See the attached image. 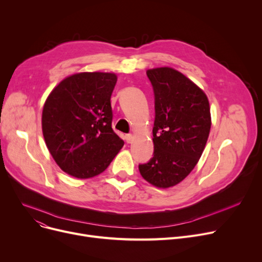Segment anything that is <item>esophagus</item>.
Instances as JSON below:
<instances>
[{"label": "esophagus", "mask_w": 262, "mask_h": 262, "mask_svg": "<svg viewBox=\"0 0 262 262\" xmlns=\"http://www.w3.org/2000/svg\"><path fill=\"white\" fill-rule=\"evenodd\" d=\"M133 140H134V136L133 135H126L125 136V141L127 142V143H132L133 142Z\"/></svg>", "instance_id": "obj_1"}]
</instances>
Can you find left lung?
I'll list each match as a JSON object with an SVG mask.
<instances>
[{"label":"left lung","mask_w":262,"mask_h":262,"mask_svg":"<svg viewBox=\"0 0 262 262\" xmlns=\"http://www.w3.org/2000/svg\"><path fill=\"white\" fill-rule=\"evenodd\" d=\"M146 75L155 94L154 156L139 171L147 183L166 189L199 162L210 133V106L205 92L173 68L149 69Z\"/></svg>","instance_id":"obj_1"}]
</instances>
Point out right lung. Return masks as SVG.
I'll list each match as a JSON object with an SVG mask.
<instances>
[{
  "label": "right lung",
  "instance_id": "add662e5",
  "mask_svg": "<svg viewBox=\"0 0 262 262\" xmlns=\"http://www.w3.org/2000/svg\"><path fill=\"white\" fill-rule=\"evenodd\" d=\"M117 75L80 72L62 79L46 100L42 134L58 167L80 180L104 172L124 142L113 130L110 98Z\"/></svg>",
  "mask_w": 262,
  "mask_h": 262
}]
</instances>
